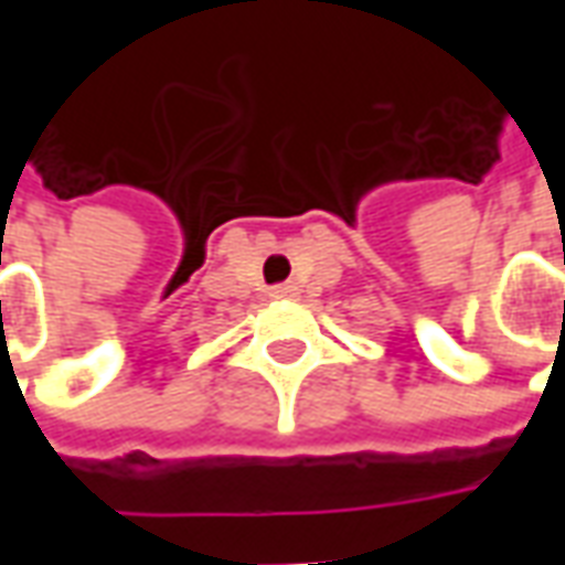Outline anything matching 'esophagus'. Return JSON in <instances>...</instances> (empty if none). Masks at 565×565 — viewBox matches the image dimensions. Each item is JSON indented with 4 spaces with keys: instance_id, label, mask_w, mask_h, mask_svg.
<instances>
[{
    "instance_id": "1",
    "label": "esophagus",
    "mask_w": 565,
    "mask_h": 565,
    "mask_svg": "<svg viewBox=\"0 0 565 565\" xmlns=\"http://www.w3.org/2000/svg\"><path fill=\"white\" fill-rule=\"evenodd\" d=\"M294 294H296L294 284H278V287H271L269 290L271 299H284V296H294Z\"/></svg>"
}]
</instances>
